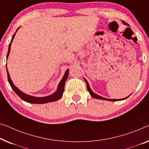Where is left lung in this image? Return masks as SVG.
I'll return each mask as SVG.
<instances>
[{"instance_id":"1","label":"left lung","mask_w":149,"mask_h":149,"mask_svg":"<svg viewBox=\"0 0 149 149\" xmlns=\"http://www.w3.org/2000/svg\"><path fill=\"white\" fill-rule=\"evenodd\" d=\"M123 24H125V25H127L128 26V24H127V23H125V22H123ZM84 80L86 81V87H87V90L88 91V92L91 94V95L92 97L93 98H97V99H100V100H109V101H117V100H123V99H125V98H127V97H129V96H127V97L125 98H123V99H109V98H104V97H102V96H100L97 95H96L95 93H94L93 91H92V90L91 89V88L89 86V84L88 83V81H86V79H84Z\"/></svg>"}]
</instances>
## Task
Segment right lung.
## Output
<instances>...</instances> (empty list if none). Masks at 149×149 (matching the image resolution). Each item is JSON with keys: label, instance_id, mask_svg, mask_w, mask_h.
I'll return each mask as SVG.
<instances>
[{"label": "right lung", "instance_id": "obj_1", "mask_svg": "<svg viewBox=\"0 0 149 149\" xmlns=\"http://www.w3.org/2000/svg\"><path fill=\"white\" fill-rule=\"evenodd\" d=\"M18 29L17 30V31L18 30ZM15 35V33L13 35L11 41V42L9 43V50H8L7 58H8V56H9V54L10 49H11V42H12L13 40V38H14ZM7 72L8 81L9 82L10 85H11V86L12 88V89L13 90L15 93L19 96V97L22 98V100H25L26 102H29V103H33V104H44V103H47V102H54L58 99H60V98H61V96H63V93L64 88H65V83L67 79H68V75H69V70H67L65 73L63 77V79L61 80L60 83L58 84L57 90H56V91L54 93H53V95L45 96V97L39 98V97H35V96L28 95H26V94L23 93V92L20 91L13 84V83L12 82L11 79V78H10L9 74V72H8L7 68Z\"/></svg>", "mask_w": 149, "mask_h": 149}]
</instances>
